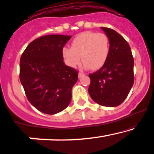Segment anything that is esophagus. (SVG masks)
Returning <instances> with one entry per match:
<instances>
[{
  "mask_svg": "<svg viewBox=\"0 0 154 154\" xmlns=\"http://www.w3.org/2000/svg\"><path fill=\"white\" fill-rule=\"evenodd\" d=\"M83 75H84V73H83V72H79V79H81Z\"/></svg>",
  "mask_w": 154,
  "mask_h": 154,
  "instance_id": "esophagus-1",
  "label": "esophagus"
}]
</instances>
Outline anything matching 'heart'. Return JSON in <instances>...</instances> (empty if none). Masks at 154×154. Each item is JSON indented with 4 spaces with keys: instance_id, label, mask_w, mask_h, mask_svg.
<instances>
[{
    "instance_id": "1",
    "label": "heart",
    "mask_w": 154,
    "mask_h": 154,
    "mask_svg": "<svg viewBox=\"0 0 154 154\" xmlns=\"http://www.w3.org/2000/svg\"><path fill=\"white\" fill-rule=\"evenodd\" d=\"M109 52V40L105 34L87 31L73 38L71 48L63 47L62 56L70 68H76L82 60L84 68L98 70L106 63Z\"/></svg>"
}]
</instances>
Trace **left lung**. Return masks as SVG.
<instances>
[{"label": "left lung", "instance_id": "obj_1", "mask_svg": "<svg viewBox=\"0 0 154 154\" xmlns=\"http://www.w3.org/2000/svg\"><path fill=\"white\" fill-rule=\"evenodd\" d=\"M109 40L110 52L99 70L89 75V94L96 103L116 107L127 98L134 84V59L127 41L116 31L101 27Z\"/></svg>", "mask_w": 154, "mask_h": 154}]
</instances>
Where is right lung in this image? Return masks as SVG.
<instances>
[{
	"instance_id": "add662e5",
	"label": "right lung",
	"mask_w": 154,
	"mask_h": 154,
	"mask_svg": "<svg viewBox=\"0 0 154 154\" xmlns=\"http://www.w3.org/2000/svg\"><path fill=\"white\" fill-rule=\"evenodd\" d=\"M70 38L41 36L27 46L20 58V79L27 100L46 114H56L68 106L78 81V71L67 66L62 56Z\"/></svg>"
}]
</instances>
